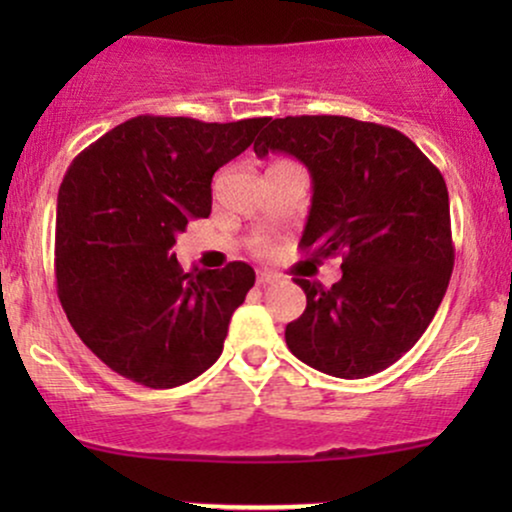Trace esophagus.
<instances>
[{"mask_svg":"<svg viewBox=\"0 0 512 512\" xmlns=\"http://www.w3.org/2000/svg\"><path fill=\"white\" fill-rule=\"evenodd\" d=\"M274 281H279V274L276 272H267V269H264V272H257V284L260 286H269L274 284Z\"/></svg>","mask_w":512,"mask_h":512,"instance_id":"1","label":"esophagus"}]
</instances>
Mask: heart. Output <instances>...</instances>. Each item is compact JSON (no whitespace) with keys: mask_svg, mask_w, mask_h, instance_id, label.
Segmentation results:
<instances>
[{"mask_svg":"<svg viewBox=\"0 0 512 512\" xmlns=\"http://www.w3.org/2000/svg\"><path fill=\"white\" fill-rule=\"evenodd\" d=\"M257 250H264V245H257Z\"/></svg>","mask_w":512,"mask_h":512,"instance_id":"obj_1","label":"heart"}]
</instances>
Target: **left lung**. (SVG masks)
Listing matches in <instances>:
<instances>
[{
	"label": "left lung",
	"mask_w": 512,
	"mask_h": 512,
	"mask_svg": "<svg viewBox=\"0 0 512 512\" xmlns=\"http://www.w3.org/2000/svg\"><path fill=\"white\" fill-rule=\"evenodd\" d=\"M284 151L313 175L301 250L342 255L325 289L296 279L305 310L286 325L291 354L334 378H368L431 325L455 264L443 175L397 129L342 115L267 120L255 154Z\"/></svg>",
	"instance_id": "1"
}]
</instances>
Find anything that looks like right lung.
Returning <instances> with one entry per match:
<instances>
[{"instance_id":"1","label":"right lung","mask_w":512,"mask_h":512,"mask_svg":"<svg viewBox=\"0 0 512 512\" xmlns=\"http://www.w3.org/2000/svg\"><path fill=\"white\" fill-rule=\"evenodd\" d=\"M269 117L137 115L81 151L57 195V296L81 342L122 378L168 390L223 351L255 284L245 262L185 272L170 248L211 214V178Z\"/></svg>"}]
</instances>
